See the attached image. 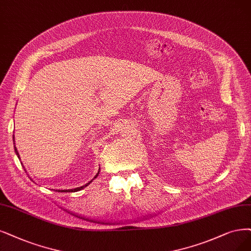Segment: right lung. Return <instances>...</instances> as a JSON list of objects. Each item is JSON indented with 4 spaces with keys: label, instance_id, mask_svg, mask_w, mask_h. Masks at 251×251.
I'll use <instances>...</instances> for the list:
<instances>
[{
    "label": "right lung",
    "instance_id": "add662e5",
    "mask_svg": "<svg viewBox=\"0 0 251 251\" xmlns=\"http://www.w3.org/2000/svg\"><path fill=\"white\" fill-rule=\"evenodd\" d=\"M13 141H14V135H13ZM14 150H15V153H16L17 157H18V158H20V154H18V151H17V149H16V147H15V146H14ZM20 159H21V158H20ZM99 170H100V169H99ZM99 172H100V171H98V173H97V175H96L95 177H94V179H95V178L97 177V176L99 175ZM91 182H92V181H90V182H89V183H87L86 185H83V186H80V187H76V188H74V189H64V190H60V189H59V190H55V191H59V192H66V191H67V192H75V191L81 190L83 187L88 186V185H89Z\"/></svg>",
    "mask_w": 251,
    "mask_h": 251
}]
</instances>
